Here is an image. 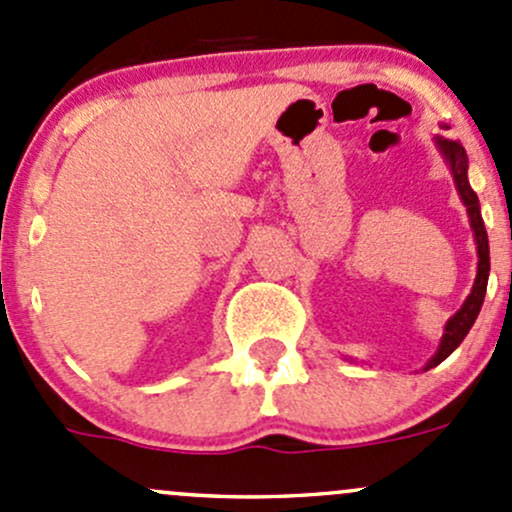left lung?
<instances>
[{"label":"left lung","instance_id":"obj_1","mask_svg":"<svg viewBox=\"0 0 512 512\" xmlns=\"http://www.w3.org/2000/svg\"><path fill=\"white\" fill-rule=\"evenodd\" d=\"M434 144H437L439 154L444 157L446 166H449L451 179H454L461 203H464L466 213H469V223H471L473 240H476V252H478V270H476V279H473L471 294L466 297L464 304H461V309L456 311L449 321H446L444 336H441L437 353L429 358V363L424 365V370L439 365L441 360L449 358V355L461 346V341L466 338V333L471 331L473 321L478 319V311H481V306H483V297H486L488 272H491L488 233H486V225H483V218H481V203H478L476 191H473L469 184V157H466V149L461 147V142H456V139H446V137H441V134L434 137Z\"/></svg>","mask_w":512,"mask_h":512}]
</instances>
